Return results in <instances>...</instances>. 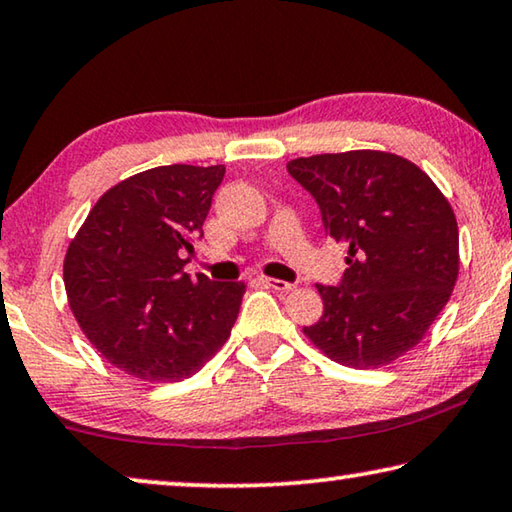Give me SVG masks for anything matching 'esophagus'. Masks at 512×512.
I'll return each mask as SVG.
<instances>
[{"label": "esophagus", "instance_id": "obj_1", "mask_svg": "<svg viewBox=\"0 0 512 512\" xmlns=\"http://www.w3.org/2000/svg\"><path fill=\"white\" fill-rule=\"evenodd\" d=\"M259 282H262L264 287L269 289H275V291H282V294H287V291L294 289L296 285H291V282H285V280H275V278H259Z\"/></svg>", "mask_w": 512, "mask_h": 512}]
</instances>
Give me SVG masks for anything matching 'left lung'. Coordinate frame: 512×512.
Instances as JSON below:
<instances>
[{"label":"left lung","instance_id":"obj_1","mask_svg":"<svg viewBox=\"0 0 512 512\" xmlns=\"http://www.w3.org/2000/svg\"><path fill=\"white\" fill-rule=\"evenodd\" d=\"M323 230L348 246L323 314L303 332L330 360L376 369L421 342L458 280V223L424 170L392 152L314 154L287 164Z\"/></svg>","mask_w":512,"mask_h":512}]
</instances>
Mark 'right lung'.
Masks as SVG:
<instances>
[{
  "label": "right lung",
  "mask_w": 512,
  "mask_h": 512,
  "mask_svg": "<svg viewBox=\"0 0 512 512\" xmlns=\"http://www.w3.org/2000/svg\"><path fill=\"white\" fill-rule=\"evenodd\" d=\"M225 166H157L95 202L72 239L63 282L97 353L129 376L175 383L225 344L243 282L184 273Z\"/></svg>",
  "instance_id": "1"
}]
</instances>
